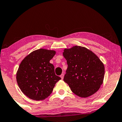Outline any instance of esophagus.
Returning <instances> with one entry per match:
<instances>
[{"instance_id": "obj_1", "label": "esophagus", "mask_w": 122, "mask_h": 122, "mask_svg": "<svg viewBox=\"0 0 122 122\" xmlns=\"http://www.w3.org/2000/svg\"><path fill=\"white\" fill-rule=\"evenodd\" d=\"M64 74H61V79H63V78H64Z\"/></svg>"}]
</instances>
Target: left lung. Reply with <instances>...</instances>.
<instances>
[{
  "label": "left lung",
  "mask_w": 122,
  "mask_h": 122,
  "mask_svg": "<svg viewBox=\"0 0 122 122\" xmlns=\"http://www.w3.org/2000/svg\"><path fill=\"white\" fill-rule=\"evenodd\" d=\"M63 51L68 64L64 82L80 97L94 94L104 80L105 68L102 61L92 51L83 46H75Z\"/></svg>",
  "instance_id": "left-lung-1"
}]
</instances>
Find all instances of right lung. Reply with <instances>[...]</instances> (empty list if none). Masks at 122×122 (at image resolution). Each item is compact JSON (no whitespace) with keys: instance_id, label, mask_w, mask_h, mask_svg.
<instances>
[{"instance_id":"right-lung-1","label":"right lung","mask_w":122,"mask_h":122,"mask_svg":"<svg viewBox=\"0 0 122 122\" xmlns=\"http://www.w3.org/2000/svg\"><path fill=\"white\" fill-rule=\"evenodd\" d=\"M56 53L53 50L41 48L31 52L21 61L16 71V81L23 94L30 99H45L61 79L49 62Z\"/></svg>"}]
</instances>
